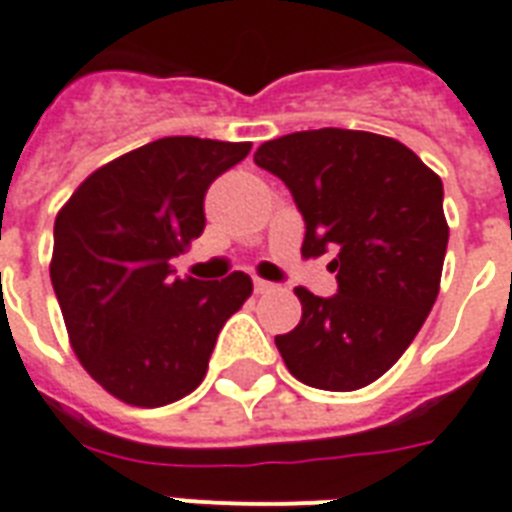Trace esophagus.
<instances>
[{"label": "esophagus", "instance_id": "34e87169", "mask_svg": "<svg viewBox=\"0 0 512 512\" xmlns=\"http://www.w3.org/2000/svg\"><path fill=\"white\" fill-rule=\"evenodd\" d=\"M255 292L257 295H265V292H273V284L265 282V279H255Z\"/></svg>", "mask_w": 512, "mask_h": 512}]
</instances>
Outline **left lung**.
<instances>
[{
  "instance_id": "left-lung-1",
  "label": "left lung",
  "mask_w": 512,
  "mask_h": 512,
  "mask_svg": "<svg viewBox=\"0 0 512 512\" xmlns=\"http://www.w3.org/2000/svg\"><path fill=\"white\" fill-rule=\"evenodd\" d=\"M260 169L290 187L306 220L303 257H338V295L295 287L303 314L276 335L292 376L314 389L373 384L411 346L435 306L448 247L443 182L392 136L346 128L263 142Z\"/></svg>"
}]
</instances>
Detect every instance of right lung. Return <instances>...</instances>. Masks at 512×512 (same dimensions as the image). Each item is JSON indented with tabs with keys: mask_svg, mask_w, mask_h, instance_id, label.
Wrapping results in <instances>:
<instances>
[{
	"mask_svg": "<svg viewBox=\"0 0 512 512\" xmlns=\"http://www.w3.org/2000/svg\"><path fill=\"white\" fill-rule=\"evenodd\" d=\"M252 142L166 136L96 169L56 214L50 282L88 376L120 403L190 395L252 279H174L171 257L204 233V195Z\"/></svg>",
	"mask_w": 512,
	"mask_h": 512,
	"instance_id": "1",
	"label": "right lung"
}]
</instances>
